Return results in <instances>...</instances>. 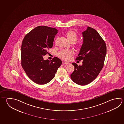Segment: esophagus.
<instances>
[{"mask_svg": "<svg viewBox=\"0 0 124 124\" xmlns=\"http://www.w3.org/2000/svg\"><path fill=\"white\" fill-rule=\"evenodd\" d=\"M62 63H63V64H69V63L66 62H65V61H63V62H62Z\"/></svg>", "mask_w": 124, "mask_h": 124, "instance_id": "1", "label": "esophagus"}]
</instances>
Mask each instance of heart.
I'll return each instance as SVG.
<instances>
[{
    "label": "heart",
    "mask_w": 124,
    "mask_h": 124,
    "mask_svg": "<svg viewBox=\"0 0 124 124\" xmlns=\"http://www.w3.org/2000/svg\"><path fill=\"white\" fill-rule=\"evenodd\" d=\"M65 35L68 41L72 44L74 43L78 39V35L74 31H68L66 33ZM74 53V51L72 50H63L58 53V56L61 59L67 61L70 59L72 55Z\"/></svg>",
    "instance_id": "heart-1"
}]
</instances>
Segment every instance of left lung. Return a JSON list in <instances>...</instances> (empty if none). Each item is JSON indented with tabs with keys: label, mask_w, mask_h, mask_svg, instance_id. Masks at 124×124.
I'll return each mask as SVG.
<instances>
[{
	"label": "left lung",
	"mask_w": 124,
	"mask_h": 124,
	"mask_svg": "<svg viewBox=\"0 0 124 124\" xmlns=\"http://www.w3.org/2000/svg\"><path fill=\"white\" fill-rule=\"evenodd\" d=\"M82 35L83 43L76 60H82L83 64L72 63L74 70L70 78L74 82L83 86L93 81L102 70L107 49L104 39L94 29L87 26Z\"/></svg>",
	"instance_id": "8db88e82"
}]
</instances>
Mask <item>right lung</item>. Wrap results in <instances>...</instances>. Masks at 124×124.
Instances as JSON below:
<instances>
[{"instance_id": "add662e5", "label": "right lung", "mask_w": 124, "mask_h": 124, "mask_svg": "<svg viewBox=\"0 0 124 124\" xmlns=\"http://www.w3.org/2000/svg\"><path fill=\"white\" fill-rule=\"evenodd\" d=\"M58 30L46 26H38L25 36L21 47V65L27 75L38 85L48 83L54 78L62 61L54 57L50 61L43 56L52 48Z\"/></svg>"}]
</instances>
